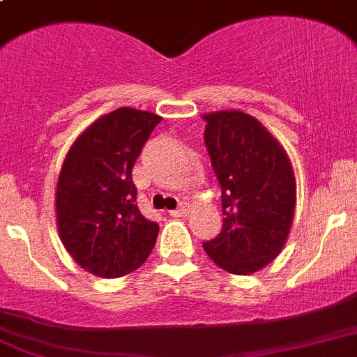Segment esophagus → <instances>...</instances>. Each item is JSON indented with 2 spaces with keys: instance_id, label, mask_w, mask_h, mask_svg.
<instances>
[{
  "instance_id": "1",
  "label": "esophagus",
  "mask_w": 357,
  "mask_h": 357,
  "mask_svg": "<svg viewBox=\"0 0 357 357\" xmlns=\"http://www.w3.org/2000/svg\"><path fill=\"white\" fill-rule=\"evenodd\" d=\"M169 213L172 215V217H183V215L188 213V204H181L179 208H176V210L169 211Z\"/></svg>"
}]
</instances>
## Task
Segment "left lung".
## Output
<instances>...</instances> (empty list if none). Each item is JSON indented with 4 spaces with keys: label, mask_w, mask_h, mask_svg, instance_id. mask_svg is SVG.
<instances>
[{
    "label": "left lung",
    "mask_w": 357,
    "mask_h": 357,
    "mask_svg": "<svg viewBox=\"0 0 357 357\" xmlns=\"http://www.w3.org/2000/svg\"><path fill=\"white\" fill-rule=\"evenodd\" d=\"M202 119L224 213L222 231L202 247L229 274H252L287 243L297 195L294 169L287 151L252 115L222 110Z\"/></svg>",
    "instance_id": "8db88e82"
}]
</instances>
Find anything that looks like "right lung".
<instances>
[{"label":"right lung","instance_id":"right-lung-1","mask_svg":"<svg viewBox=\"0 0 357 357\" xmlns=\"http://www.w3.org/2000/svg\"><path fill=\"white\" fill-rule=\"evenodd\" d=\"M162 117L123 107L70 146L56 183V227L73 259L98 278H121L151 255L158 224L137 206L131 169Z\"/></svg>","mask_w":357,"mask_h":357}]
</instances>
